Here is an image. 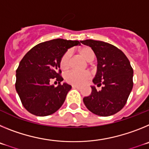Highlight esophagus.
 Wrapping results in <instances>:
<instances>
[{"mask_svg": "<svg viewBox=\"0 0 149 149\" xmlns=\"http://www.w3.org/2000/svg\"><path fill=\"white\" fill-rule=\"evenodd\" d=\"M72 88H74V89H81L80 86H72Z\"/></svg>", "mask_w": 149, "mask_h": 149, "instance_id": "esophagus-1", "label": "esophagus"}]
</instances>
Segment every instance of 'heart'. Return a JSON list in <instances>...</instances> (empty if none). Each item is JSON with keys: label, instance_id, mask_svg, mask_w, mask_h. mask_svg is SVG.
Here are the masks:
<instances>
[{"label": "heart", "instance_id": "b5f03b06", "mask_svg": "<svg viewBox=\"0 0 149 149\" xmlns=\"http://www.w3.org/2000/svg\"><path fill=\"white\" fill-rule=\"evenodd\" d=\"M79 54L84 57L87 62L93 61L95 58V53L93 50L88 46H85L78 50ZM71 65V53L68 51L63 54L60 60V68L63 71L68 70ZM92 77V74L89 72H71L68 73L65 76V81L68 84L74 85V86H82L89 81Z\"/></svg>", "mask_w": 149, "mask_h": 149}]
</instances>
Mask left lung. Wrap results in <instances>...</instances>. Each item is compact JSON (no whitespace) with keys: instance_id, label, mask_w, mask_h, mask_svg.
Wrapping results in <instances>:
<instances>
[{"instance_id":"8db88e82","label":"left lung","mask_w":149,"mask_h":149,"mask_svg":"<svg viewBox=\"0 0 149 149\" xmlns=\"http://www.w3.org/2000/svg\"><path fill=\"white\" fill-rule=\"evenodd\" d=\"M81 43L93 50L98 60V72L93 83L101 90L92 86V93L84 98L88 110L100 116H109L120 111L132 90L133 68L125 54L109 43L86 39Z\"/></svg>"}]
</instances>
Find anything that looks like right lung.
<instances>
[{"instance_id": "1", "label": "right lung", "mask_w": 149, "mask_h": 149, "mask_svg": "<svg viewBox=\"0 0 149 149\" xmlns=\"http://www.w3.org/2000/svg\"><path fill=\"white\" fill-rule=\"evenodd\" d=\"M79 44V41L53 39L36 45L24 56L16 70L15 89L29 113L46 116L61 107L72 86L60 84V60L68 48ZM51 80L57 81L58 86L51 85Z\"/></svg>"}]
</instances>
